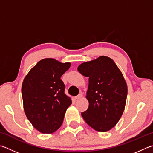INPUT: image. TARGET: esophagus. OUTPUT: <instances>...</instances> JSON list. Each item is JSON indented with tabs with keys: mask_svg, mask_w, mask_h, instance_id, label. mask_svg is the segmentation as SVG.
Returning a JSON list of instances; mask_svg holds the SVG:
<instances>
[{
	"mask_svg": "<svg viewBox=\"0 0 153 153\" xmlns=\"http://www.w3.org/2000/svg\"><path fill=\"white\" fill-rule=\"evenodd\" d=\"M82 95L79 94V95H78L77 96H76V97H75V99H76V100H79V99L82 98Z\"/></svg>",
	"mask_w": 153,
	"mask_h": 153,
	"instance_id": "obj_1",
	"label": "esophagus"
}]
</instances>
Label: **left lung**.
I'll return each mask as SVG.
<instances>
[{
    "instance_id": "1",
    "label": "left lung",
    "mask_w": 153,
    "mask_h": 153,
    "mask_svg": "<svg viewBox=\"0 0 153 153\" xmlns=\"http://www.w3.org/2000/svg\"><path fill=\"white\" fill-rule=\"evenodd\" d=\"M89 77L86 98L89 108L81 116L85 122L100 132L110 130L121 118L128 95L126 82L111 58L101 56L77 68Z\"/></svg>"
}]
</instances>
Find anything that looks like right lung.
I'll return each instance as SVG.
<instances>
[{"mask_svg": "<svg viewBox=\"0 0 153 153\" xmlns=\"http://www.w3.org/2000/svg\"><path fill=\"white\" fill-rule=\"evenodd\" d=\"M53 58L42 59L24 78L21 87L23 109L33 126L42 134H52L62 124L71 98L64 93L60 77L71 66Z\"/></svg>", "mask_w": 153, "mask_h": 153, "instance_id": "right-lung-1", "label": "right lung"}]
</instances>
